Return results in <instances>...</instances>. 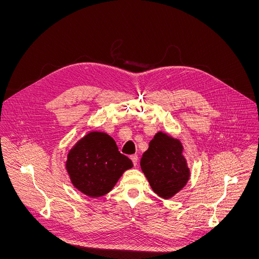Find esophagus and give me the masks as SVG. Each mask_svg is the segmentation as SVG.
Wrapping results in <instances>:
<instances>
[{"label": "esophagus", "mask_w": 259, "mask_h": 259, "mask_svg": "<svg viewBox=\"0 0 259 259\" xmlns=\"http://www.w3.org/2000/svg\"><path fill=\"white\" fill-rule=\"evenodd\" d=\"M130 158H131V160L133 161V165H134V166H137V165H138V161H139V157H138V155H137V154H133V155H131V156H130Z\"/></svg>", "instance_id": "obj_1"}]
</instances>
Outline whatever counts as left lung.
I'll use <instances>...</instances> for the list:
<instances>
[{"label":"left lung","mask_w":259,"mask_h":259,"mask_svg":"<svg viewBox=\"0 0 259 259\" xmlns=\"http://www.w3.org/2000/svg\"><path fill=\"white\" fill-rule=\"evenodd\" d=\"M182 152L180 141L158 132L143 154L141 168L153 191L162 198L172 197L189 180V168Z\"/></svg>","instance_id":"obj_1"}]
</instances>
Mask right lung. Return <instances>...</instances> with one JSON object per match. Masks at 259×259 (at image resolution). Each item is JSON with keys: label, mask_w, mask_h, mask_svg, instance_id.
<instances>
[{"label": "right lung", "mask_w": 259, "mask_h": 259, "mask_svg": "<svg viewBox=\"0 0 259 259\" xmlns=\"http://www.w3.org/2000/svg\"><path fill=\"white\" fill-rule=\"evenodd\" d=\"M133 167L121 154L114 140L103 132H91L68 154L66 168L74 187L90 197L105 195L122 172Z\"/></svg>", "instance_id": "obj_1"}]
</instances>
